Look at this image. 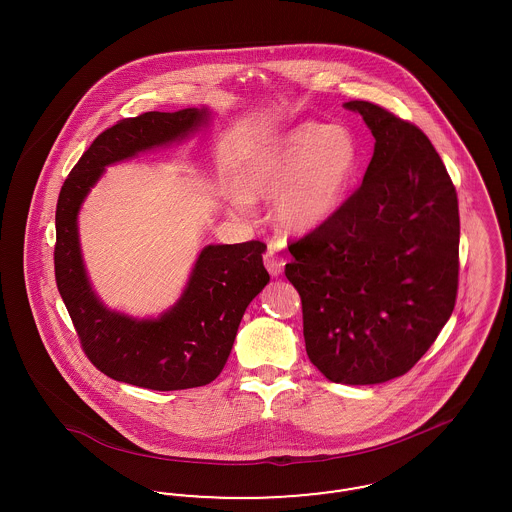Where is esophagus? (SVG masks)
<instances>
[{
	"mask_svg": "<svg viewBox=\"0 0 512 512\" xmlns=\"http://www.w3.org/2000/svg\"><path fill=\"white\" fill-rule=\"evenodd\" d=\"M263 259H265V267H267L268 272H270L272 276H280V274H282L286 261L278 255L276 247L268 245L267 253H265V257H263Z\"/></svg>",
	"mask_w": 512,
	"mask_h": 512,
	"instance_id": "obj_1",
	"label": "esophagus"
}]
</instances>
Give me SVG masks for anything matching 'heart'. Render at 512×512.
<instances>
[{"label": "heart", "mask_w": 512, "mask_h": 512, "mask_svg": "<svg viewBox=\"0 0 512 512\" xmlns=\"http://www.w3.org/2000/svg\"><path fill=\"white\" fill-rule=\"evenodd\" d=\"M357 163L349 130L301 124L247 163L240 180L245 195H236V205L245 211L249 197H276V220L293 232H309L340 209Z\"/></svg>", "instance_id": "1"}]
</instances>
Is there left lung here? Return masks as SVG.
I'll list each match as a JSON object with an SVG mask.
<instances>
[{"label": "left lung", "instance_id": "left-lung-1", "mask_svg": "<svg viewBox=\"0 0 512 512\" xmlns=\"http://www.w3.org/2000/svg\"><path fill=\"white\" fill-rule=\"evenodd\" d=\"M376 144L363 184L288 245L311 363L336 384L409 372L438 338L459 288V201L438 151L413 122L345 103Z\"/></svg>", "mask_w": 512, "mask_h": 512}]
</instances>
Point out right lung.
Masks as SVG:
<instances>
[{
    "label": "right lung",
    "mask_w": 512,
    "mask_h": 512,
    "mask_svg": "<svg viewBox=\"0 0 512 512\" xmlns=\"http://www.w3.org/2000/svg\"><path fill=\"white\" fill-rule=\"evenodd\" d=\"M207 121V109L149 111L122 119L84 151L57 199V290L86 357L117 382L155 391L188 390L213 382L226 365L247 305L270 280L263 265L267 245L251 240L203 247L182 297L159 318L109 311L88 282L76 217L105 167L182 140Z\"/></svg>",
    "instance_id": "1"
}]
</instances>
